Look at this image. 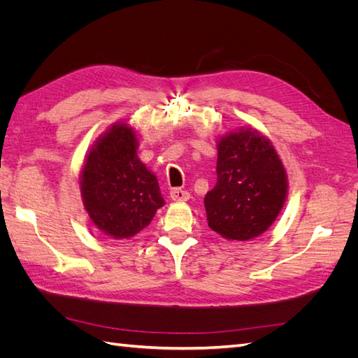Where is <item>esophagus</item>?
Listing matches in <instances>:
<instances>
[{
	"instance_id": "obj_1",
	"label": "esophagus",
	"mask_w": 358,
	"mask_h": 358,
	"mask_svg": "<svg viewBox=\"0 0 358 358\" xmlns=\"http://www.w3.org/2000/svg\"><path fill=\"white\" fill-rule=\"evenodd\" d=\"M170 199L175 200V201H187L189 199V192L183 191L180 188H173L170 191Z\"/></svg>"
}]
</instances>
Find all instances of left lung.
<instances>
[{
	"label": "left lung",
	"instance_id": "obj_1",
	"mask_svg": "<svg viewBox=\"0 0 358 358\" xmlns=\"http://www.w3.org/2000/svg\"><path fill=\"white\" fill-rule=\"evenodd\" d=\"M216 185L204 197L208 224L229 241H251L273 224L287 197V175L275 148L257 129L218 143Z\"/></svg>",
	"mask_w": 358,
	"mask_h": 358
}]
</instances>
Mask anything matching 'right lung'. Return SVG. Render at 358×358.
<instances>
[{
    "instance_id": "1",
    "label": "right lung",
    "mask_w": 358,
    "mask_h": 358,
    "mask_svg": "<svg viewBox=\"0 0 358 358\" xmlns=\"http://www.w3.org/2000/svg\"><path fill=\"white\" fill-rule=\"evenodd\" d=\"M136 149L133 129L116 124L91 149L80 176L86 212L115 239L142 231L164 206L155 175L137 158Z\"/></svg>"
}]
</instances>
